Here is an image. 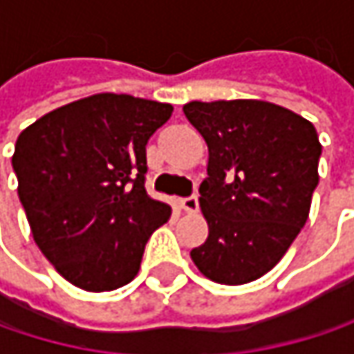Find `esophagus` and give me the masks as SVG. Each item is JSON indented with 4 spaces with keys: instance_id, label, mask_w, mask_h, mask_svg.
Here are the masks:
<instances>
[{
    "instance_id": "34e87169",
    "label": "esophagus",
    "mask_w": 354,
    "mask_h": 354,
    "mask_svg": "<svg viewBox=\"0 0 354 354\" xmlns=\"http://www.w3.org/2000/svg\"><path fill=\"white\" fill-rule=\"evenodd\" d=\"M180 209L186 211V213H196L198 211V196L196 194H190V196L180 198Z\"/></svg>"
}]
</instances>
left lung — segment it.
Returning <instances> with one entry per match:
<instances>
[{"mask_svg": "<svg viewBox=\"0 0 354 354\" xmlns=\"http://www.w3.org/2000/svg\"><path fill=\"white\" fill-rule=\"evenodd\" d=\"M184 114L209 147L198 188L209 238L190 258L215 283L256 281L308 221L319 180L318 133L304 116L262 100L188 102Z\"/></svg>", "mask_w": 354, "mask_h": 354, "instance_id": "8db88e82", "label": "left lung"}]
</instances>
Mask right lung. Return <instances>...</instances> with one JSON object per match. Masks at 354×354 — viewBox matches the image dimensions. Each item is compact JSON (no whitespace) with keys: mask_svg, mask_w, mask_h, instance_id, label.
Here are the masks:
<instances>
[{"mask_svg":"<svg viewBox=\"0 0 354 354\" xmlns=\"http://www.w3.org/2000/svg\"><path fill=\"white\" fill-rule=\"evenodd\" d=\"M172 104L96 94L24 129L12 158L36 246L71 285L112 291L135 279L172 209L145 190L149 137Z\"/></svg>","mask_w":354,"mask_h":354,"instance_id":"1","label":"right lung"}]
</instances>
